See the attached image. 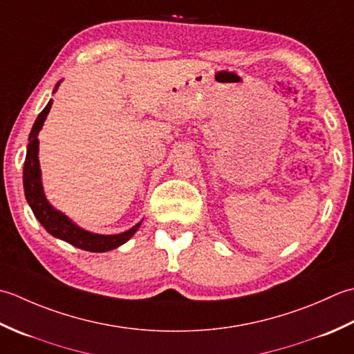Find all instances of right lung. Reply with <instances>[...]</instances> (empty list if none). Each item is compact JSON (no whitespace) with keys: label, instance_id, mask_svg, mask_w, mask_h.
Returning <instances> with one entry per match:
<instances>
[{"label":"right lung","instance_id":"1","mask_svg":"<svg viewBox=\"0 0 354 354\" xmlns=\"http://www.w3.org/2000/svg\"><path fill=\"white\" fill-rule=\"evenodd\" d=\"M61 82H57L53 93L57 90ZM52 108V100L46 105L44 110L39 113V116L36 118L33 128L28 136V145H27V154L24 162V171H23V182H24V194L27 198V203L30 205L32 211L35 214L36 220H38L48 234L70 243L71 246L88 250V252H106L111 249H116L122 244L127 243L131 238L136 230L139 229L140 223H137L136 226L128 229L127 232L116 234V235H100L93 234L85 230L82 227L76 226L67 215L56 211V209L48 203L46 198L44 189H42L41 182V169H39V140L38 133L41 131L42 125L47 114Z\"/></svg>","mask_w":354,"mask_h":354}]
</instances>
